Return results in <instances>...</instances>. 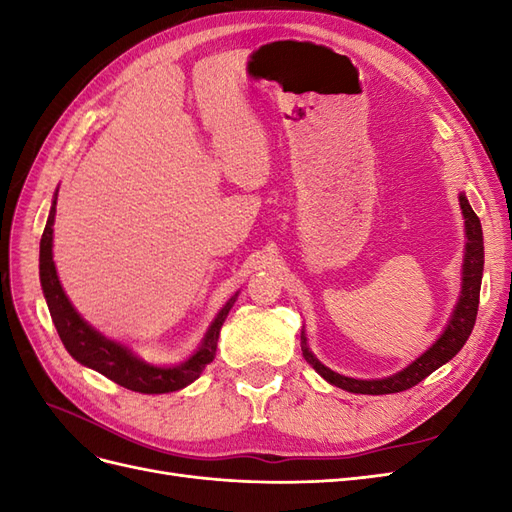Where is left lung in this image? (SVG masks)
I'll use <instances>...</instances> for the list:
<instances>
[{
	"label": "left lung",
	"mask_w": 512,
	"mask_h": 512,
	"mask_svg": "<svg viewBox=\"0 0 512 512\" xmlns=\"http://www.w3.org/2000/svg\"><path fill=\"white\" fill-rule=\"evenodd\" d=\"M459 205L463 211V218H466V258H463V286H461V297L457 303L455 314L448 322L446 331L442 337L433 344L421 359H416L410 367H406L399 374L384 378V380H354L339 376L329 367H324L316 356L309 352L305 337L301 335V350L305 361L312 365L318 374L329 380L331 384L339 386V389L350 391V393H363V395H386V393H401L416 386L421 380H425L429 374H433L440 365L451 361L453 356L468 342V337L474 329L476 314H478V299H480V280H483V265H485V250H483V228H480L478 215L470 207L466 196H459Z\"/></svg>",
	"instance_id": "obj_1"
}]
</instances>
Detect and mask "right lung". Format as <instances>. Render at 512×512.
Wrapping results in <instances>:
<instances>
[{
  "mask_svg": "<svg viewBox=\"0 0 512 512\" xmlns=\"http://www.w3.org/2000/svg\"><path fill=\"white\" fill-rule=\"evenodd\" d=\"M55 203L57 198L53 200L49 220H46L40 239V284L44 290L46 305H49L51 318L55 322V329L66 350L79 363L100 371L108 380H113L119 386H123V389H130L136 393H170L194 382L203 374V369L213 361L215 348H218L220 329L239 292L222 307V312L213 320L205 335L203 346L198 348L192 359L177 367H153L138 361L128 348L111 342V339H106L98 331L91 329L89 324L76 314V309L70 305L64 290H61L53 262Z\"/></svg>",
  "mask_w": 512,
  "mask_h": 512,
  "instance_id": "obj_1",
  "label": "right lung"
}]
</instances>
